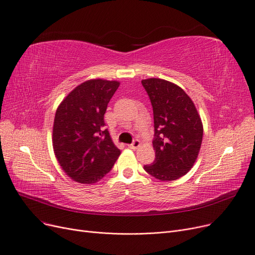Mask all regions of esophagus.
Wrapping results in <instances>:
<instances>
[{"label": "esophagus", "instance_id": "obj_1", "mask_svg": "<svg viewBox=\"0 0 255 255\" xmlns=\"http://www.w3.org/2000/svg\"><path fill=\"white\" fill-rule=\"evenodd\" d=\"M139 145H140V141L138 139H135L134 141H133L131 144H129L128 146H129L130 149H132V150H136Z\"/></svg>", "mask_w": 255, "mask_h": 255}]
</instances>
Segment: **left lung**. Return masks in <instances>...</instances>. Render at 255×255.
<instances>
[{
  "instance_id": "obj_1",
  "label": "left lung",
  "mask_w": 255,
  "mask_h": 255,
  "mask_svg": "<svg viewBox=\"0 0 255 255\" xmlns=\"http://www.w3.org/2000/svg\"><path fill=\"white\" fill-rule=\"evenodd\" d=\"M150 97L155 134V160L144 170L160 181H173L195 163L203 141L204 127L196 107L179 86L161 78L142 79Z\"/></svg>"
}]
</instances>
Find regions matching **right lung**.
Segmentation results:
<instances>
[{"mask_svg":"<svg viewBox=\"0 0 255 255\" xmlns=\"http://www.w3.org/2000/svg\"><path fill=\"white\" fill-rule=\"evenodd\" d=\"M119 86L117 80H87L64 98L56 112L53 152L66 175L77 183H97L121 154L103 128L107 104Z\"/></svg>","mask_w":255,"mask_h":255,"instance_id":"1","label":"right lung"}]
</instances>
